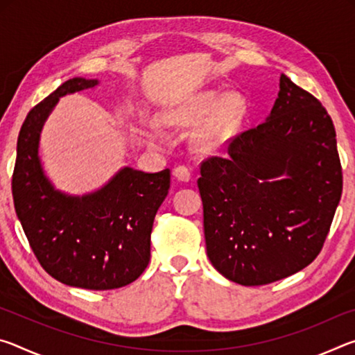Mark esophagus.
<instances>
[{
  "label": "esophagus",
  "mask_w": 355,
  "mask_h": 355,
  "mask_svg": "<svg viewBox=\"0 0 355 355\" xmlns=\"http://www.w3.org/2000/svg\"><path fill=\"white\" fill-rule=\"evenodd\" d=\"M173 177H175L178 182H189L191 180V171L186 166H178L173 169Z\"/></svg>",
  "instance_id": "34e87169"
}]
</instances>
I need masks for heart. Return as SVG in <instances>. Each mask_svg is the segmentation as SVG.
<instances>
[{
  "mask_svg": "<svg viewBox=\"0 0 355 355\" xmlns=\"http://www.w3.org/2000/svg\"><path fill=\"white\" fill-rule=\"evenodd\" d=\"M248 116V101L238 94L207 91L183 101L166 114V122L171 127L194 130L209 123L197 137L200 150L213 152L241 127ZM148 137L153 142L164 139L158 125H152Z\"/></svg>",
  "mask_w": 355,
  "mask_h": 355,
  "instance_id": "1",
  "label": "heart"
}]
</instances>
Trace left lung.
I'll return each mask as SVG.
<instances>
[{"label":"left lung","mask_w":355,"mask_h":355,"mask_svg":"<svg viewBox=\"0 0 355 355\" xmlns=\"http://www.w3.org/2000/svg\"><path fill=\"white\" fill-rule=\"evenodd\" d=\"M279 87L266 120L203 161L197 182L209 261L244 286L309 266L343 189L332 119L284 73Z\"/></svg>","instance_id":"8db88e82"}]
</instances>
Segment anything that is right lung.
Here are the masks:
<instances>
[{
  "label": "right lung",
  "instance_id": "1",
  "mask_svg": "<svg viewBox=\"0 0 355 355\" xmlns=\"http://www.w3.org/2000/svg\"><path fill=\"white\" fill-rule=\"evenodd\" d=\"M76 76L34 106L21 125L12 175L15 213L42 268L64 285L114 290L135 282L150 261L156 211L171 188V171L125 166L97 191L58 189L39 155L42 128L64 95L98 86Z\"/></svg>",
  "mask_w": 355,
  "mask_h": 355
}]
</instances>
